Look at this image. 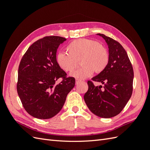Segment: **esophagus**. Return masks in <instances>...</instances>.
<instances>
[{
    "label": "esophagus",
    "mask_w": 150,
    "mask_h": 150,
    "mask_svg": "<svg viewBox=\"0 0 150 150\" xmlns=\"http://www.w3.org/2000/svg\"><path fill=\"white\" fill-rule=\"evenodd\" d=\"M81 80L79 79H76V84H78L79 83H81Z\"/></svg>",
    "instance_id": "34e87169"
}]
</instances>
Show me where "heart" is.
Returning <instances> with one entry per match:
<instances>
[{
  "mask_svg": "<svg viewBox=\"0 0 150 150\" xmlns=\"http://www.w3.org/2000/svg\"><path fill=\"white\" fill-rule=\"evenodd\" d=\"M65 52L56 56L57 64L62 70L71 72L78 66V61L82 66L71 74L76 78L84 79L94 72L100 73L106 69L110 56L108 49L94 40L78 39L72 40L66 47Z\"/></svg>",
  "mask_w": 150,
  "mask_h": 150,
  "instance_id": "1",
  "label": "heart"
}]
</instances>
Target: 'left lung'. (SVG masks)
<instances>
[{"mask_svg":"<svg viewBox=\"0 0 150 150\" xmlns=\"http://www.w3.org/2000/svg\"><path fill=\"white\" fill-rule=\"evenodd\" d=\"M108 45L110 61L106 68L92 78L104 86H95L88 81V90L84 96L86 105L93 114L110 118L121 112L133 92L134 72L125 49L116 40L97 34Z\"/></svg>","mask_w":150,"mask_h":150,"instance_id":"left-lung-1","label":"left lung"}]
</instances>
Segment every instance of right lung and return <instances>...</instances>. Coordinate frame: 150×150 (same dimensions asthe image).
Instances as JSON below:
<instances>
[{
	"label": "right lung",
	"mask_w": 150,
	"mask_h": 150,
	"mask_svg": "<svg viewBox=\"0 0 150 150\" xmlns=\"http://www.w3.org/2000/svg\"><path fill=\"white\" fill-rule=\"evenodd\" d=\"M66 40L60 36L40 39L28 48L20 62L17 93L25 111L36 118L56 115L75 86L74 78L67 77L56 62L57 49ZM59 78L62 82L56 85Z\"/></svg>",
	"instance_id": "add662e5"
}]
</instances>
